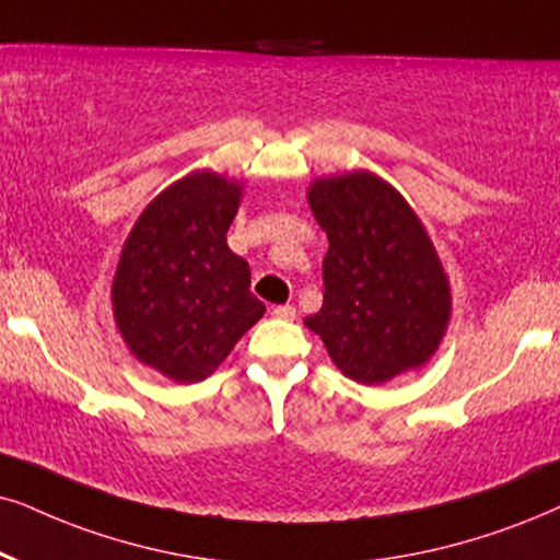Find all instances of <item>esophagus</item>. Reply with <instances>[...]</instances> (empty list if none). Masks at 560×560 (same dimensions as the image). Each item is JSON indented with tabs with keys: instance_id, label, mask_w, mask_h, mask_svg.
Masks as SVG:
<instances>
[{
	"instance_id": "esophagus-1",
	"label": "esophagus",
	"mask_w": 560,
	"mask_h": 560,
	"mask_svg": "<svg viewBox=\"0 0 560 560\" xmlns=\"http://www.w3.org/2000/svg\"><path fill=\"white\" fill-rule=\"evenodd\" d=\"M271 315L279 317V320H294L296 310L292 307V304H279V307L271 310Z\"/></svg>"
}]
</instances>
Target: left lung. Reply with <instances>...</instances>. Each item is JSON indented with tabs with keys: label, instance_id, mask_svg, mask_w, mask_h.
Here are the masks:
<instances>
[{
	"label": "left lung",
	"instance_id": "8db88e82",
	"mask_svg": "<svg viewBox=\"0 0 560 560\" xmlns=\"http://www.w3.org/2000/svg\"><path fill=\"white\" fill-rule=\"evenodd\" d=\"M307 201L328 253L323 307L304 317V328L362 385L419 370L452 317L450 276L419 214L370 170L315 178Z\"/></svg>",
	"mask_w": 560,
	"mask_h": 560
}]
</instances>
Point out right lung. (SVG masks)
<instances>
[{
	"mask_svg": "<svg viewBox=\"0 0 560 560\" xmlns=\"http://www.w3.org/2000/svg\"><path fill=\"white\" fill-rule=\"evenodd\" d=\"M243 188L214 170L183 175L147 203L118 256L116 328L137 362L178 385L207 380L266 313L228 245Z\"/></svg>",
	"mask_w": 560,
	"mask_h": 560,
	"instance_id": "add662e5",
	"label": "right lung"
}]
</instances>
